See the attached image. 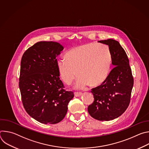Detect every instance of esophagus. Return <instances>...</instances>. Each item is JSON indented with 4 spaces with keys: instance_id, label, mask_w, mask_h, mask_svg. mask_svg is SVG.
<instances>
[{
    "instance_id": "1",
    "label": "esophagus",
    "mask_w": 149,
    "mask_h": 149,
    "mask_svg": "<svg viewBox=\"0 0 149 149\" xmlns=\"http://www.w3.org/2000/svg\"><path fill=\"white\" fill-rule=\"evenodd\" d=\"M82 94V93L81 92H75L74 93V95L76 97H80Z\"/></svg>"
}]
</instances>
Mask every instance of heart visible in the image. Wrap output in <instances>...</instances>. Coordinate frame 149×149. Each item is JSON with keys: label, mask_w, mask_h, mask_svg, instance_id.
I'll use <instances>...</instances> for the list:
<instances>
[{"label": "heart", "mask_w": 149, "mask_h": 149, "mask_svg": "<svg viewBox=\"0 0 149 149\" xmlns=\"http://www.w3.org/2000/svg\"><path fill=\"white\" fill-rule=\"evenodd\" d=\"M65 59L56 62V68L62 81L70 85L79 77L76 87L82 88L88 85L96 86L109 76L112 55L109 46L88 43L74 47L64 56Z\"/></svg>", "instance_id": "obj_1"}]
</instances>
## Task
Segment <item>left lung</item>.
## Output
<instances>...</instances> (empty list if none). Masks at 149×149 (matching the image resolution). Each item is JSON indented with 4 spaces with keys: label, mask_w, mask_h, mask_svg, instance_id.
I'll return each instance as SVG.
<instances>
[{
    "label": "left lung",
    "mask_w": 149,
    "mask_h": 149,
    "mask_svg": "<svg viewBox=\"0 0 149 149\" xmlns=\"http://www.w3.org/2000/svg\"><path fill=\"white\" fill-rule=\"evenodd\" d=\"M98 42L109 45L114 67L100 86L91 89L94 101L88 111L97 120L109 121L120 116L129 107L134 80L129 59L119 42L111 39Z\"/></svg>",
    "instance_id": "left-lung-1"
}]
</instances>
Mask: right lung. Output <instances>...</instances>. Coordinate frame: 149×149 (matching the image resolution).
I'll list each match as a JSON object with an SVG mask.
<instances>
[{
    "mask_svg": "<svg viewBox=\"0 0 149 149\" xmlns=\"http://www.w3.org/2000/svg\"><path fill=\"white\" fill-rule=\"evenodd\" d=\"M63 49L58 42L40 41L29 48L21 59L19 86L23 105L41 123L62 121L74 96L64 89L56 68V57Z\"/></svg>",
    "mask_w": 149,
    "mask_h": 149,
    "instance_id": "add662e5",
    "label": "right lung"
}]
</instances>
